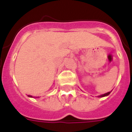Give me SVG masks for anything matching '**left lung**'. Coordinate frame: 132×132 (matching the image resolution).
<instances>
[{
	"instance_id": "obj_1",
	"label": "left lung",
	"mask_w": 132,
	"mask_h": 132,
	"mask_svg": "<svg viewBox=\"0 0 132 132\" xmlns=\"http://www.w3.org/2000/svg\"><path fill=\"white\" fill-rule=\"evenodd\" d=\"M110 93H111V92H109L106 93V94H102V95H101V96H99L98 97H104V96H108V95L110 94Z\"/></svg>"
}]
</instances>
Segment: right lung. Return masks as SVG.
<instances>
[{"mask_svg": "<svg viewBox=\"0 0 132 132\" xmlns=\"http://www.w3.org/2000/svg\"><path fill=\"white\" fill-rule=\"evenodd\" d=\"M30 96V97H32V96Z\"/></svg>", "mask_w": 132, "mask_h": 132, "instance_id": "right-lung-1", "label": "right lung"}]
</instances>
